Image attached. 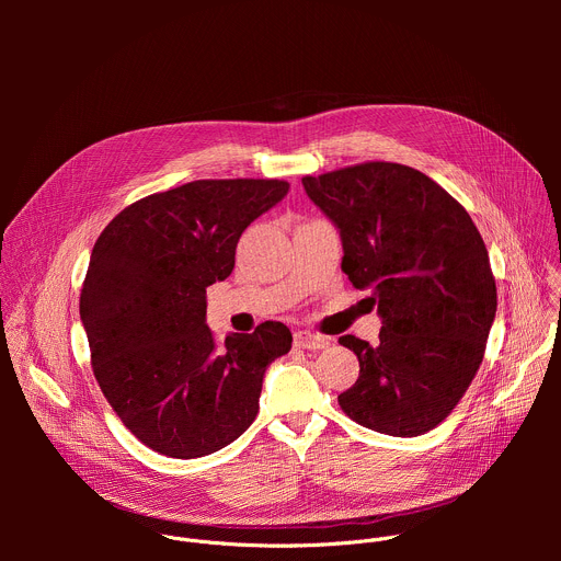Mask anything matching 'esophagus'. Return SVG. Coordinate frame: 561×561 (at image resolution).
<instances>
[{"instance_id":"obj_1","label":"esophagus","mask_w":561,"mask_h":561,"mask_svg":"<svg viewBox=\"0 0 561 561\" xmlns=\"http://www.w3.org/2000/svg\"><path fill=\"white\" fill-rule=\"evenodd\" d=\"M293 342H295L297 348H306V351H322V348H329V344H331L329 337L317 335V333H308V331L295 333Z\"/></svg>"}]
</instances>
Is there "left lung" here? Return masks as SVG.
Returning a JSON list of instances; mask_svg holds the SVG:
<instances>
[{
	"mask_svg": "<svg viewBox=\"0 0 561 561\" xmlns=\"http://www.w3.org/2000/svg\"><path fill=\"white\" fill-rule=\"evenodd\" d=\"M301 184L340 228L342 271L381 314L375 346L340 337L359 359L342 411L392 437L433 431L468 390L495 319L482 234L455 197L404 164L366 162Z\"/></svg>",
	"mask_w": 561,
	"mask_h": 561,
	"instance_id": "8db88e82",
	"label": "left lung"
}]
</instances>
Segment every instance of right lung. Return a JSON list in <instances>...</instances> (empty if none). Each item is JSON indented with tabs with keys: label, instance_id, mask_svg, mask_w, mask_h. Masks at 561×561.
Returning a JSON list of instances; mask_svg holds the SVG:
<instances>
[{
	"label": "right lung",
	"instance_id": "add662e5",
	"mask_svg": "<svg viewBox=\"0 0 561 561\" xmlns=\"http://www.w3.org/2000/svg\"><path fill=\"white\" fill-rule=\"evenodd\" d=\"M284 180H197L126 206L102 230L79 295L95 379L124 426L175 459L210 455L257 417L264 373L293 344L282 322L217 344L206 288L234 268L247 226Z\"/></svg>",
	"mask_w": 561,
	"mask_h": 561
}]
</instances>
